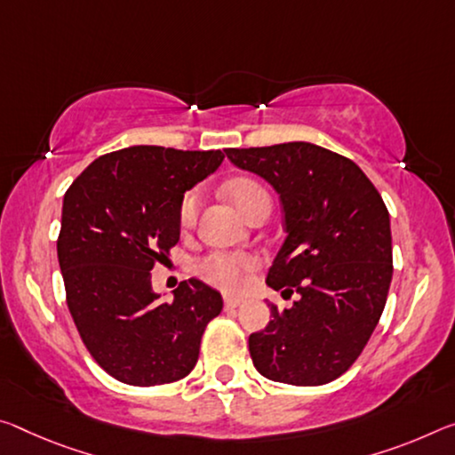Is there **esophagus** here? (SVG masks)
Wrapping results in <instances>:
<instances>
[{
    "label": "esophagus",
    "mask_w": 455,
    "mask_h": 455,
    "mask_svg": "<svg viewBox=\"0 0 455 455\" xmlns=\"http://www.w3.org/2000/svg\"><path fill=\"white\" fill-rule=\"evenodd\" d=\"M243 304H244V299H241V298H225V309H227V312H230V309L241 307Z\"/></svg>",
    "instance_id": "esophagus-1"
}]
</instances>
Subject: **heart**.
<instances>
[{"instance_id":"1","label":"heart","mask_w":455,"mask_h":455,"mask_svg":"<svg viewBox=\"0 0 455 455\" xmlns=\"http://www.w3.org/2000/svg\"><path fill=\"white\" fill-rule=\"evenodd\" d=\"M228 198L243 216L251 212L259 200H267V192L255 180L239 178L227 186ZM198 192H188L180 204V225L190 227L198 212ZM257 267V259L241 253H212L196 263V273L211 285L225 291H241L247 285V273Z\"/></svg>"}]
</instances>
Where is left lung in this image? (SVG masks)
I'll return each instance as SVG.
<instances>
[{"mask_svg": "<svg viewBox=\"0 0 455 455\" xmlns=\"http://www.w3.org/2000/svg\"><path fill=\"white\" fill-rule=\"evenodd\" d=\"M236 168L267 180L285 212V241L267 285L299 293L249 336L255 369L295 387L326 385L364 350L393 277L391 220L358 165L306 141L227 149Z\"/></svg>", "mask_w": 455, "mask_h": 455, "instance_id": "obj_1", "label": "left lung"}]
</instances>
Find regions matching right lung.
Returning <instances> with one entry per match:
<instances>
[{
  "instance_id": "1",
  "label": "right lung",
  "mask_w": 455,
  "mask_h": 455,
  "mask_svg": "<svg viewBox=\"0 0 455 455\" xmlns=\"http://www.w3.org/2000/svg\"><path fill=\"white\" fill-rule=\"evenodd\" d=\"M222 160L220 149L133 146L100 156L64 194L56 249L67 304L86 350L121 383L184 379L220 314V293L198 279L160 301L149 271L180 241L184 192Z\"/></svg>"
}]
</instances>
